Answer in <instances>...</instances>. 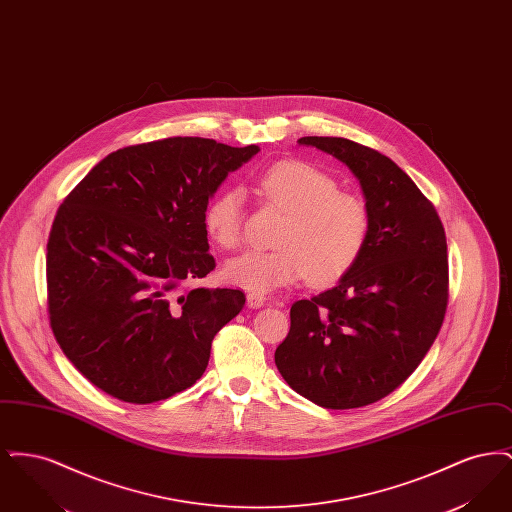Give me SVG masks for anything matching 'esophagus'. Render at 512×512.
I'll return each instance as SVG.
<instances>
[{
  "label": "esophagus",
  "instance_id": "esophagus-1",
  "mask_svg": "<svg viewBox=\"0 0 512 512\" xmlns=\"http://www.w3.org/2000/svg\"><path fill=\"white\" fill-rule=\"evenodd\" d=\"M265 301H267V297H265V293H259V292L247 293V305H249V307H251V309H259V307H263V305H265Z\"/></svg>",
  "mask_w": 512,
  "mask_h": 512
}]
</instances>
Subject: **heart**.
I'll return each instance as SVG.
<instances>
[{
	"mask_svg": "<svg viewBox=\"0 0 512 512\" xmlns=\"http://www.w3.org/2000/svg\"><path fill=\"white\" fill-rule=\"evenodd\" d=\"M328 172L305 161H280L257 176L263 201L282 211L272 251H247L226 263L228 284L265 293L307 278L313 286H332L349 274L365 253L372 215L359 194L338 190ZM209 240L222 249L242 242L244 194L226 188L203 213Z\"/></svg>",
	"mask_w": 512,
	"mask_h": 512,
	"instance_id": "1",
	"label": "heart"
}]
</instances>
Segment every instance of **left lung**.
I'll list each match as a JSON object with an SVG mask.
<instances>
[{"label": "left lung", "instance_id": "1", "mask_svg": "<svg viewBox=\"0 0 512 512\" xmlns=\"http://www.w3.org/2000/svg\"><path fill=\"white\" fill-rule=\"evenodd\" d=\"M299 144L334 155L359 178L372 228L361 261L336 288L293 303L274 363L320 407L359 409L397 390L438 338L449 301L445 230L390 157L345 138Z\"/></svg>", "mask_w": 512, "mask_h": 512}]
</instances>
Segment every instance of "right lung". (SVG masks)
I'll list each match as a JSON object with an SVG mask.
<instances>
[{
    "instance_id": "add662e5",
    "label": "right lung",
    "mask_w": 512,
    "mask_h": 512,
    "mask_svg": "<svg viewBox=\"0 0 512 512\" xmlns=\"http://www.w3.org/2000/svg\"><path fill=\"white\" fill-rule=\"evenodd\" d=\"M259 146L165 138L109 153L65 197L46 257L53 336L74 368L147 405L205 372L244 292L201 288L213 268L203 213Z\"/></svg>"
}]
</instances>
